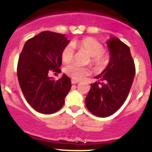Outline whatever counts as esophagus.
<instances>
[{"label": "esophagus", "mask_w": 152, "mask_h": 152, "mask_svg": "<svg viewBox=\"0 0 152 152\" xmlns=\"http://www.w3.org/2000/svg\"><path fill=\"white\" fill-rule=\"evenodd\" d=\"M80 81L79 80H74V79H72V84H77V83H79Z\"/></svg>", "instance_id": "esophagus-1"}]
</instances>
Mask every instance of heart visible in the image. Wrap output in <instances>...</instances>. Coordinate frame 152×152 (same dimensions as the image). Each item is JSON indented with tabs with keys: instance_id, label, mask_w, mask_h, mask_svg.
I'll return each instance as SVG.
<instances>
[{
	"instance_id": "1",
	"label": "heart",
	"mask_w": 152,
	"mask_h": 152,
	"mask_svg": "<svg viewBox=\"0 0 152 152\" xmlns=\"http://www.w3.org/2000/svg\"><path fill=\"white\" fill-rule=\"evenodd\" d=\"M71 46L76 49H81L88 52L91 56V63L98 69L106 68L110 61V56L108 52L103 51V44L92 37H85L81 39L75 40L71 42ZM73 51L70 45H66L61 52V61L68 63L73 58ZM64 72L74 80L84 79L91 73L88 67L80 66L76 63L68 64L64 68Z\"/></svg>"
}]
</instances>
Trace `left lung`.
Listing matches in <instances>:
<instances>
[{
	"label": "left lung",
	"mask_w": 152,
	"mask_h": 152,
	"mask_svg": "<svg viewBox=\"0 0 152 152\" xmlns=\"http://www.w3.org/2000/svg\"><path fill=\"white\" fill-rule=\"evenodd\" d=\"M110 61L91 84L85 99L86 107L92 114L107 117L123 106L131 89L135 75V67L129 47L118 38L107 42Z\"/></svg>",
	"instance_id": "obj_1"
}]
</instances>
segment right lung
Here are the masks:
<instances>
[{"label":"right lung","mask_w":152,"mask_h":152,"mask_svg":"<svg viewBox=\"0 0 152 152\" xmlns=\"http://www.w3.org/2000/svg\"><path fill=\"white\" fill-rule=\"evenodd\" d=\"M68 42L64 35L44 31L28 39L23 48L17 77L26 101L37 112L52 114L64 105L71 79L63 75L56 80L49 75L61 72V52Z\"/></svg>","instance_id":"right-lung-1"}]
</instances>
